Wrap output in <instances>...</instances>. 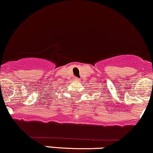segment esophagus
I'll return each mask as SVG.
<instances>
[{
  "label": "esophagus",
  "instance_id": "34e87169",
  "mask_svg": "<svg viewBox=\"0 0 153 153\" xmlns=\"http://www.w3.org/2000/svg\"><path fill=\"white\" fill-rule=\"evenodd\" d=\"M75 80H80V79L78 78H76V79H75Z\"/></svg>",
  "mask_w": 153,
  "mask_h": 153
}]
</instances>
